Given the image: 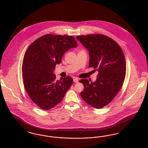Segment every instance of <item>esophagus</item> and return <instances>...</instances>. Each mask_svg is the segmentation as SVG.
Instances as JSON below:
<instances>
[{
    "label": "esophagus",
    "instance_id": "34e87169",
    "mask_svg": "<svg viewBox=\"0 0 148 148\" xmlns=\"http://www.w3.org/2000/svg\"><path fill=\"white\" fill-rule=\"evenodd\" d=\"M73 82H74V83H78L79 80H78V79H77V78H74Z\"/></svg>",
    "mask_w": 148,
    "mask_h": 148
}]
</instances>
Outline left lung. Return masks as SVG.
<instances>
[{"label": "left lung", "instance_id": "1", "mask_svg": "<svg viewBox=\"0 0 148 148\" xmlns=\"http://www.w3.org/2000/svg\"><path fill=\"white\" fill-rule=\"evenodd\" d=\"M77 39L89 51V67L98 71L94 82L79 80L84 86L80 95L90 106L102 108L113 100L123 84L126 74L124 54L117 42L106 35H81Z\"/></svg>", "mask_w": 148, "mask_h": 148}]
</instances>
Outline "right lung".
Returning a JSON list of instances; mask_svg holds the SVG:
<instances>
[{
  "instance_id": "obj_1",
  "label": "right lung",
  "mask_w": 148,
  "mask_h": 148,
  "mask_svg": "<svg viewBox=\"0 0 148 148\" xmlns=\"http://www.w3.org/2000/svg\"><path fill=\"white\" fill-rule=\"evenodd\" d=\"M77 46L73 36L46 34L27 50L22 64L23 84L30 98L40 108L49 110L56 106L71 86L72 77L56 80L54 71L64 53Z\"/></svg>"
}]
</instances>
